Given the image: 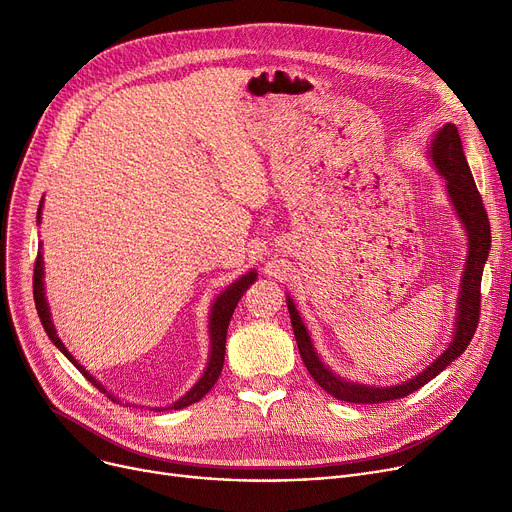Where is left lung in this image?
Returning a JSON list of instances; mask_svg holds the SVG:
<instances>
[{"label": "left lung", "instance_id": "8db88e82", "mask_svg": "<svg viewBox=\"0 0 512 512\" xmlns=\"http://www.w3.org/2000/svg\"><path fill=\"white\" fill-rule=\"evenodd\" d=\"M429 157H432L438 174L446 180L448 197L469 236L467 263H465V272H463L461 290H459V309H456L454 338L434 363H429L421 373H417L415 378L407 382L386 386V388L348 382L338 378L334 371H330V367L321 363L319 355L313 348V342L309 338V332L303 324V319L297 307H294L292 299L288 297L286 303L290 313V324L294 330V338H297V344H299L301 359L307 371L311 373V378L338 400L357 402V405H378V402L405 398L407 394L419 390L427 382H432L436 375L444 371L456 357H461L467 351V346L477 330L479 307H481V274H483V265L488 261V253L492 245L488 211L483 207L481 195L477 191L475 180L471 176L469 164L463 153L459 130H456L454 124L448 122L436 132L432 147H429Z\"/></svg>", "mask_w": 512, "mask_h": 512}]
</instances>
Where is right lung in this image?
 <instances>
[{
    "mask_svg": "<svg viewBox=\"0 0 512 512\" xmlns=\"http://www.w3.org/2000/svg\"><path fill=\"white\" fill-rule=\"evenodd\" d=\"M41 207H43V201H41L39 211H37V224L41 222ZM255 280H257V272H255V270L249 272V274H245V276H240L236 282H232V284L220 294L218 299L213 301L211 313H209V342H211V348H209V363H207V367H205V371H203V375H201V380H199L191 390H188L180 400H176L174 405L166 407L164 411H168V409H174V411H176V409H184V407H188V405H193V402L201 400V398L213 388V384L218 382L220 373H222V367H224L226 332H228L230 317H232V313H234V309H236V305H238L242 294L247 292V288H249ZM33 297H35V307H37L39 319H41V324H43V328H45L49 340L60 348V351L66 355V359H68L70 363H74V367H76L80 373H83L85 378H87L93 386H97L101 392L107 394V390L101 386V382H97V380L93 378V375L68 353V348H66L64 342L58 338L56 328H53L49 305H47V299H45V286H43V255H41V251L37 253V261H35ZM107 396H110L114 402L118 400L114 394H107ZM155 411H161V407H157Z\"/></svg>",
    "mask_w": 512,
    "mask_h": 512,
    "instance_id": "right-lung-1",
    "label": "right lung"
}]
</instances>
